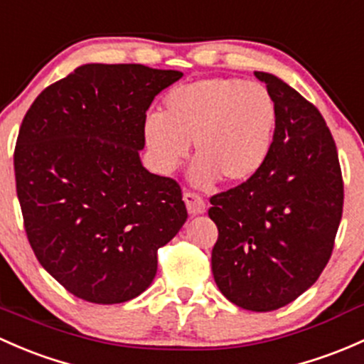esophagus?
Returning a JSON list of instances; mask_svg holds the SVG:
<instances>
[{
  "label": "esophagus",
  "mask_w": 364,
  "mask_h": 364,
  "mask_svg": "<svg viewBox=\"0 0 364 364\" xmlns=\"http://www.w3.org/2000/svg\"><path fill=\"white\" fill-rule=\"evenodd\" d=\"M183 200H185L186 209H188L190 214H202L205 211V202L200 195L185 190V193H183Z\"/></svg>",
  "instance_id": "esophagus-1"
}]
</instances>
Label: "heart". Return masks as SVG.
I'll return each instance as SVG.
<instances>
[{
    "label": "heart",
    "instance_id": "heart-1",
    "mask_svg": "<svg viewBox=\"0 0 364 364\" xmlns=\"http://www.w3.org/2000/svg\"><path fill=\"white\" fill-rule=\"evenodd\" d=\"M277 106L265 85L239 78H202L172 89L162 113H148L143 136L156 167L181 164L193 141L192 181L218 178L240 185L255 178L272 151Z\"/></svg>",
    "mask_w": 364,
    "mask_h": 364
}]
</instances>
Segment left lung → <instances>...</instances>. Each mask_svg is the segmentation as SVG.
Returning <instances> with one entry per match:
<instances>
[{"label":"left lung","instance_id":"8db88e82","mask_svg":"<svg viewBox=\"0 0 364 364\" xmlns=\"http://www.w3.org/2000/svg\"><path fill=\"white\" fill-rule=\"evenodd\" d=\"M277 106L272 151L262 171L211 197L218 227L213 275L246 311L291 304L317 281L342 220L343 183L333 136L319 109L286 82L255 71Z\"/></svg>","mask_w":364,"mask_h":364}]
</instances>
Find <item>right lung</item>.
I'll return each instance as SVG.
<instances>
[{"instance_id": "right-lung-1", "label": "right lung", "mask_w": 364, "mask_h": 364, "mask_svg": "<svg viewBox=\"0 0 364 364\" xmlns=\"http://www.w3.org/2000/svg\"><path fill=\"white\" fill-rule=\"evenodd\" d=\"M181 71L83 64L31 105L14 153L31 247L68 291L92 304L139 296L156 251L185 225L181 188L141 164L143 124Z\"/></svg>"}]
</instances>
